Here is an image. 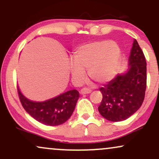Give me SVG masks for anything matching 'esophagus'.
Returning <instances> with one entry per match:
<instances>
[{"label":"esophagus","instance_id":"esophagus-1","mask_svg":"<svg viewBox=\"0 0 159 159\" xmlns=\"http://www.w3.org/2000/svg\"><path fill=\"white\" fill-rule=\"evenodd\" d=\"M91 93V90L88 88H83L80 90V94H81V95L88 94V93Z\"/></svg>","mask_w":159,"mask_h":159}]
</instances>
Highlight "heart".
<instances>
[{"label": "heart", "mask_w": 159, "mask_h": 159, "mask_svg": "<svg viewBox=\"0 0 159 159\" xmlns=\"http://www.w3.org/2000/svg\"><path fill=\"white\" fill-rule=\"evenodd\" d=\"M121 51L115 42L100 40L82 45L75 51L73 61L69 64L72 80L81 83L85 70L91 79L105 84L114 79L119 65Z\"/></svg>", "instance_id": "heart-1"}]
</instances>
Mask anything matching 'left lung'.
Instances as JSON below:
<instances>
[{"mask_svg": "<svg viewBox=\"0 0 159 159\" xmlns=\"http://www.w3.org/2000/svg\"><path fill=\"white\" fill-rule=\"evenodd\" d=\"M129 66L124 73L101 87L102 100L98 107L104 118L111 122L130 117L143 103L147 87V62L141 48L134 39Z\"/></svg>", "mask_w": 159, "mask_h": 159, "instance_id": "1", "label": "left lung"}]
</instances>
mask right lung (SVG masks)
Masks as SVG:
<instances>
[{"label": "right lung", "mask_w": 159, "mask_h": 159, "mask_svg": "<svg viewBox=\"0 0 159 159\" xmlns=\"http://www.w3.org/2000/svg\"><path fill=\"white\" fill-rule=\"evenodd\" d=\"M18 93L25 110L34 119L46 125L55 126L64 123L72 116L79 93L71 90L43 102H34L23 95L18 87Z\"/></svg>", "instance_id": "obj_1"}]
</instances>
